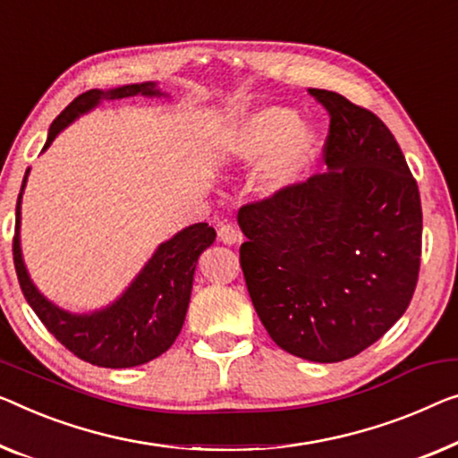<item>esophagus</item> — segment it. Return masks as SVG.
Wrapping results in <instances>:
<instances>
[{
	"label": "esophagus",
	"instance_id": "esophagus-1",
	"mask_svg": "<svg viewBox=\"0 0 458 458\" xmlns=\"http://www.w3.org/2000/svg\"><path fill=\"white\" fill-rule=\"evenodd\" d=\"M217 234H220V241L224 244H238V242L242 241L241 230H238L234 224H224V226L220 228V232H217Z\"/></svg>",
	"mask_w": 458,
	"mask_h": 458
}]
</instances>
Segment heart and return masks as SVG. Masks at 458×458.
<instances>
[{"label": "heart", "mask_w": 458, "mask_h": 458, "mask_svg": "<svg viewBox=\"0 0 458 458\" xmlns=\"http://www.w3.org/2000/svg\"><path fill=\"white\" fill-rule=\"evenodd\" d=\"M224 152L236 162H261L255 189L263 197H279L296 189L317 160L318 141L302 127L298 113L285 106H267L250 113L232 127Z\"/></svg>", "instance_id": "obj_1"}]
</instances>
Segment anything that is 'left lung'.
I'll return each mask as SVG.
<instances>
[{
  "label": "left lung",
  "mask_w": 458,
  "mask_h": 458,
  "mask_svg": "<svg viewBox=\"0 0 458 458\" xmlns=\"http://www.w3.org/2000/svg\"><path fill=\"white\" fill-rule=\"evenodd\" d=\"M309 92L331 117L329 170L241 208V267L269 337L292 356L331 364L370 347L411 302L421 201L377 114L337 92Z\"/></svg>",
  "instance_id": "obj_1"
}]
</instances>
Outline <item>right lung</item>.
I'll return each mask as SVG.
<instances>
[{"label":"right lung","mask_w":458,"mask_h":458,"mask_svg":"<svg viewBox=\"0 0 458 458\" xmlns=\"http://www.w3.org/2000/svg\"><path fill=\"white\" fill-rule=\"evenodd\" d=\"M133 97H166V94L158 90L156 81L80 94L51 123L43 152L67 125L98 106L100 100ZM26 179L29 170L24 174L16 203V236L12 250L20 288L40 323L73 356L94 366L133 368L162 356L179 337L185 323L197 259L216 241V230L201 222L176 232L170 241L156 249L138 277L113 304L88 315H76L49 302L37 290L26 271L22 249H20V203H22Z\"/></svg>","instance_id":"add662e5"}]
</instances>
